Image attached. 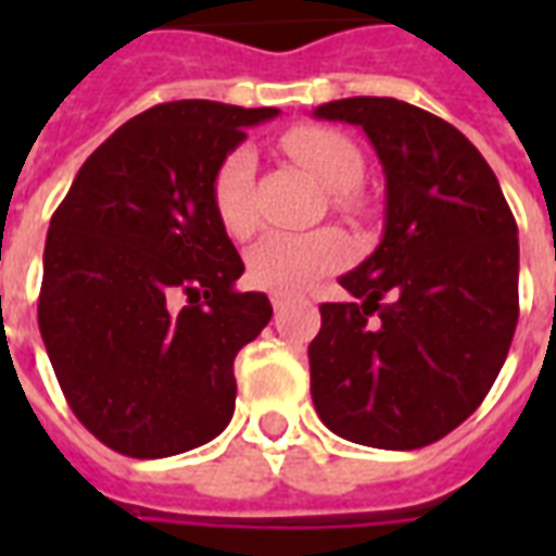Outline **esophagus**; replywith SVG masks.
I'll return each mask as SVG.
<instances>
[{
  "instance_id": "1",
  "label": "esophagus",
  "mask_w": 556,
  "mask_h": 556,
  "mask_svg": "<svg viewBox=\"0 0 556 556\" xmlns=\"http://www.w3.org/2000/svg\"><path fill=\"white\" fill-rule=\"evenodd\" d=\"M270 303H274V309H282L286 303H289V294H270Z\"/></svg>"
}]
</instances>
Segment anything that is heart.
<instances>
[{
	"mask_svg": "<svg viewBox=\"0 0 556 556\" xmlns=\"http://www.w3.org/2000/svg\"><path fill=\"white\" fill-rule=\"evenodd\" d=\"M282 146L325 187L337 190L333 202L339 207H354L349 187L361 181L363 157L349 137L330 127H294L282 137ZM253 151L235 148L214 175L217 217L223 229L238 241L250 238L258 226L253 211ZM345 255H349V241L337 229L274 231L250 250L247 267H250V279L262 289L298 291L309 286L315 277L342 265Z\"/></svg>",
	"mask_w": 556,
	"mask_h": 556,
	"instance_id": "obj_1",
	"label": "heart"
}]
</instances>
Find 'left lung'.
Returning a JSON list of instances; mask_svg holds the SVG:
<instances>
[{"label": "left lung", "mask_w": 556, "mask_h": 556, "mask_svg": "<svg viewBox=\"0 0 556 556\" xmlns=\"http://www.w3.org/2000/svg\"><path fill=\"white\" fill-rule=\"evenodd\" d=\"M363 127L384 166V238L321 303L309 342L327 429L419 450L462 426L501 372L518 325V226L494 172L450 122L396 98L321 103Z\"/></svg>", "instance_id": "left-lung-1"}]
</instances>
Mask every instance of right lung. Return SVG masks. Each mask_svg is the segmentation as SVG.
<instances>
[{
    "label": "right lung",
    "mask_w": 556,
    "mask_h": 556,
    "mask_svg": "<svg viewBox=\"0 0 556 556\" xmlns=\"http://www.w3.org/2000/svg\"><path fill=\"white\" fill-rule=\"evenodd\" d=\"M274 106L172 101L83 166L43 247L38 327L67 405L110 450L166 458L235 410V357L270 321L214 207L219 163Z\"/></svg>",
    "instance_id": "obj_1"
}]
</instances>
